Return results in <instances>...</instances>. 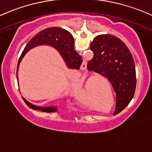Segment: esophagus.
<instances>
[{"mask_svg": "<svg viewBox=\"0 0 152 152\" xmlns=\"http://www.w3.org/2000/svg\"><path fill=\"white\" fill-rule=\"evenodd\" d=\"M80 85H81V89H82L83 92H86L87 91V84H86L84 81H81L80 82Z\"/></svg>", "mask_w": 152, "mask_h": 152, "instance_id": "esophagus-1", "label": "esophagus"}]
</instances>
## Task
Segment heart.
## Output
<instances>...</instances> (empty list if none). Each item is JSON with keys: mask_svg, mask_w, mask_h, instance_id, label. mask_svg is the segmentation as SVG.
Returning <instances> with one entry per match:
<instances>
[{"mask_svg": "<svg viewBox=\"0 0 152 152\" xmlns=\"http://www.w3.org/2000/svg\"><path fill=\"white\" fill-rule=\"evenodd\" d=\"M113 53H112V52ZM114 51L109 50V49H103L101 52L99 53L98 56H97L96 60L94 63V69H95L96 71H93V70L90 69V68H87V71L90 74V76H92V78H99L102 76L103 71H105L106 68H108V67L111 65V63H112L113 60H114ZM92 58V57L88 58L87 57H84V59L85 60H90ZM105 66V68L103 69L99 70V71H97V69H100V68H102L103 66Z\"/></svg>", "mask_w": 152, "mask_h": 152, "instance_id": "heart-1", "label": "heart"}]
</instances>
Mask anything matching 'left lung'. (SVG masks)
<instances>
[{"label": "left lung", "mask_w": 152, "mask_h": 152, "mask_svg": "<svg viewBox=\"0 0 152 152\" xmlns=\"http://www.w3.org/2000/svg\"><path fill=\"white\" fill-rule=\"evenodd\" d=\"M111 38L116 49L112 65L103 78L87 85L94 95L91 108L94 114L101 117L115 116L124 110L132 100L136 85L132 54L119 38Z\"/></svg>", "instance_id": "left-lung-1"}]
</instances>
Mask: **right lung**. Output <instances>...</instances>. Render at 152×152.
Wrapping results in <instances>:
<instances>
[{
	"label": "right lung",
	"instance_id": "right-lung-1",
	"mask_svg": "<svg viewBox=\"0 0 152 152\" xmlns=\"http://www.w3.org/2000/svg\"><path fill=\"white\" fill-rule=\"evenodd\" d=\"M56 43L57 44L56 45ZM42 44H49V45L53 46L55 47H57L56 46L58 45L57 41L54 39H44L42 41H33L28 44L26 48L24 49L22 55L25 53L28 49H31L32 47H34L38 45H42ZM19 91L22 95L20 88H19ZM81 92L82 91L78 83L71 84L68 86L65 94L60 98L58 103L50 107L36 106V105L29 103L25 97L22 96V95L21 97L25 104L29 108L32 114L36 118H38L39 120L49 124H60L67 122L72 117L73 111H74V102L80 96Z\"/></svg>",
	"mask_w": 152,
	"mask_h": 152
}]
</instances>
